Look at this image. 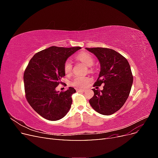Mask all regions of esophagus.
Here are the masks:
<instances>
[{
	"label": "esophagus",
	"instance_id": "esophagus-1",
	"mask_svg": "<svg viewBox=\"0 0 158 158\" xmlns=\"http://www.w3.org/2000/svg\"><path fill=\"white\" fill-rule=\"evenodd\" d=\"M76 91H77V92H84V89H76Z\"/></svg>",
	"mask_w": 158,
	"mask_h": 158
}]
</instances>
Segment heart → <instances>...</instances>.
<instances>
[{
	"instance_id": "obj_1",
	"label": "heart",
	"mask_w": 158,
	"mask_h": 158,
	"mask_svg": "<svg viewBox=\"0 0 158 158\" xmlns=\"http://www.w3.org/2000/svg\"><path fill=\"white\" fill-rule=\"evenodd\" d=\"M76 59L78 60L82 61V63L86 64L88 66H92L94 64V59L92 55L89 54L87 52H80L76 55ZM73 63L72 60L70 59H67L64 63V72L65 74L69 75L71 74L73 71ZM90 79L88 77H84V76H76L72 80L70 84L76 88H84L85 86H87Z\"/></svg>"
}]
</instances>
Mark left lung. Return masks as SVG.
I'll return each instance as SVG.
<instances>
[{"label": "left lung", "mask_w": 158, "mask_h": 158, "mask_svg": "<svg viewBox=\"0 0 158 158\" xmlns=\"http://www.w3.org/2000/svg\"><path fill=\"white\" fill-rule=\"evenodd\" d=\"M86 49L97 56L101 65L94 86L104 84L103 90L92 89L94 95L89 102L98 113L112 114L123 106L130 94L133 82L130 64L125 57L113 49L103 47Z\"/></svg>", "instance_id": "8db88e82"}]
</instances>
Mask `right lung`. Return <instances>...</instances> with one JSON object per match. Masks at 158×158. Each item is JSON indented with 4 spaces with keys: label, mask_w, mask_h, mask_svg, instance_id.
<instances>
[{
    "label": "right lung",
    "mask_w": 158,
    "mask_h": 158,
    "mask_svg": "<svg viewBox=\"0 0 158 158\" xmlns=\"http://www.w3.org/2000/svg\"><path fill=\"white\" fill-rule=\"evenodd\" d=\"M80 49V47H49L33 55L24 71L27 101L35 111L47 120H59L70 109L75 89L69 87L59 92L55 88L63 84L60 80L65 76L64 62Z\"/></svg>",
    "instance_id": "right-lung-1"
}]
</instances>
